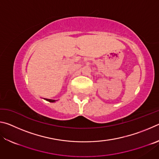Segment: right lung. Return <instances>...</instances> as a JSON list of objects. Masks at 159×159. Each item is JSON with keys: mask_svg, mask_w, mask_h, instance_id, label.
<instances>
[{"mask_svg": "<svg viewBox=\"0 0 159 159\" xmlns=\"http://www.w3.org/2000/svg\"><path fill=\"white\" fill-rule=\"evenodd\" d=\"M44 99H45V100H46V101H48V102H55L56 101H57V100H55V99H45L44 98Z\"/></svg>", "mask_w": 159, "mask_h": 159, "instance_id": "1", "label": "right lung"}]
</instances>
